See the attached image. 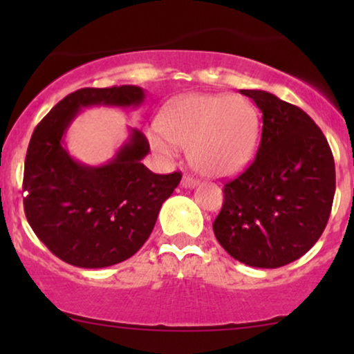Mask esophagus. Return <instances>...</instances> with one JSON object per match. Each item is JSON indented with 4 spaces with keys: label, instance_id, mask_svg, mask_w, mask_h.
<instances>
[{
    "label": "esophagus",
    "instance_id": "esophagus-1",
    "mask_svg": "<svg viewBox=\"0 0 354 354\" xmlns=\"http://www.w3.org/2000/svg\"><path fill=\"white\" fill-rule=\"evenodd\" d=\"M196 185H198L196 178H193L190 176H183V178H182V187L183 188H195Z\"/></svg>",
    "mask_w": 354,
    "mask_h": 354
}]
</instances>
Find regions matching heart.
Returning a JSON list of instances; mask_svg holds the SVG:
<instances>
[{
	"label": "heart",
	"instance_id": "heart-1",
	"mask_svg": "<svg viewBox=\"0 0 354 354\" xmlns=\"http://www.w3.org/2000/svg\"><path fill=\"white\" fill-rule=\"evenodd\" d=\"M161 132L149 133L156 151L171 156L172 145L188 148V159L207 177H225L243 169L258 143L254 106L239 95H188L161 118Z\"/></svg>",
	"mask_w": 354,
	"mask_h": 354
}]
</instances>
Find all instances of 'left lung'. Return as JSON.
<instances>
[{
  "mask_svg": "<svg viewBox=\"0 0 354 354\" xmlns=\"http://www.w3.org/2000/svg\"><path fill=\"white\" fill-rule=\"evenodd\" d=\"M263 113L254 161L224 185L212 230L232 258L275 269L313 248L335 195V164L322 130L303 109L264 90H240Z\"/></svg>",
  "mask_w": 354,
  "mask_h": 354,
  "instance_id": "1",
  "label": "left lung"
}]
</instances>
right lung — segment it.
<instances>
[{"mask_svg": "<svg viewBox=\"0 0 354 354\" xmlns=\"http://www.w3.org/2000/svg\"><path fill=\"white\" fill-rule=\"evenodd\" d=\"M142 86L82 88L61 100L33 130L24 167V209L30 227L53 254L67 264L101 269L129 259L156 224L162 203L182 174H153L142 164L148 140L129 127V137L108 162L90 166L72 156L66 133L82 109L138 108Z\"/></svg>", "mask_w": 354, "mask_h": 354, "instance_id": "obj_1", "label": "right lung"}]
</instances>
